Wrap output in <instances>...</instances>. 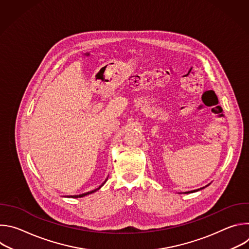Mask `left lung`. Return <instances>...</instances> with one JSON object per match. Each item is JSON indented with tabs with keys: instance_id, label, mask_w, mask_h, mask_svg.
Here are the masks:
<instances>
[{
	"instance_id": "1",
	"label": "left lung",
	"mask_w": 249,
	"mask_h": 249,
	"mask_svg": "<svg viewBox=\"0 0 249 249\" xmlns=\"http://www.w3.org/2000/svg\"><path fill=\"white\" fill-rule=\"evenodd\" d=\"M202 189V188H201ZM195 191H198V190H194V191H192V192H195Z\"/></svg>"
}]
</instances>
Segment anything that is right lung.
Here are the masks:
<instances>
[{
  "instance_id": "right-lung-1",
  "label": "right lung",
  "mask_w": 249,
  "mask_h": 249,
  "mask_svg": "<svg viewBox=\"0 0 249 249\" xmlns=\"http://www.w3.org/2000/svg\"><path fill=\"white\" fill-rule=\"evenodd\" d=\"M105 181H106V180H105ZM105 181H104V182H105ZM103 184H104V183H103ZM103 184H102V185H103ZM102 185H101V186H102ZM101 186H100V187H101ZM100 187H99V188H100ZM99 188H97V189H95V190H92V191H89V192H87V193H84V194H81V195H75V196H71V197H72V198H81V197H84V196H86V195H89V194H91V193L95 192V191L98 190Z\"/></svg>"
}]
</instances>
